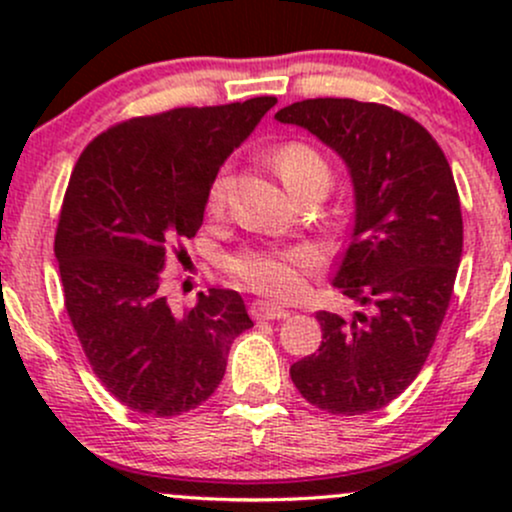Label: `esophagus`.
I'll use <instances>...</instances> for the list:
<instances>
[{"label":"esophagus","mask_w":512,"mask_h":512,"mask_svg":"<svg viewBox=\"0 0 512 512\" xmlns=\"http://www.w3.org/2000/svg\"><path fill=\"white\" fill-rule=\"evenodd\" d=\"M250 315L255 317V320H286L291 313L289 310L279 308V305H272V303H264V301H255L250 305Z\"/></svg>","instance_id":"obj_1"}]
</instances>
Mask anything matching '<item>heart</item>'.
I'll return each instance as SVG.
<instances>
[{"instance_id":"1","label":"heart","mask_w":512,"mask_h":512,"mask_svg":"<svg viewBox=\"0 0 512 512\" xmlns=\"http://www.w3.org/2000/svg\"><path fill=\"white\" fill-rule=\"evenodd\" d=\"M272 161L276 173L293 195L308 185H330V163L315 146L286 142L274 151ZM226 187V173L216 175L207 192V209L211 214H219L226 207ZM305 264H308V255L303 250H240L226 260L228 272L238 281H243L252 291L274 298H293L301 293Z\"/></svg>"}]
</instances>
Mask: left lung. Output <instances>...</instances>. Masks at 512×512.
Here are the masks:
<instances>
[{
  "mask_svg": "<svg viewBox=\"0 0 512 512\" xmlns=\"http://www.w3.org/2000/svg\"><path fill=\"white\" fill-rule=\"evenodd\" d=\"M344 158L356 216L332 284L368 313L320 310L317 354L291 366L298 392L330 414L383 409L414 383L436 342L462 257V211L448 158L399 110L308 98L274 115Z\"/></svg>",
  "mask_w": 512,
  "mask_h": 512,
  "instance_id": "obj_1",
  "label": "left lung"
}]
</instances>
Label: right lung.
<instances>
[{
  "instance_id": "add662e5",
  "label": "right lung",
  "mask_w": 512,
  "mask_h": 512,
  "mask_svg": "<svg viewBox=\"0 0 512 512\" xmlns=\"http://www.w3.org/2000/svg\"><path fill=\"white\" fill-rule=\"evenodd\" d=\"M274 96L173 108L105 129L81 151L55 233L64 308L96 378L125 407L175 416L214 395L233 339L250 330L231 289L199 293L182 317L163 269L187 255L207 192Z\"/></svg>"
}]
</instances>
